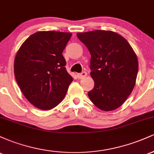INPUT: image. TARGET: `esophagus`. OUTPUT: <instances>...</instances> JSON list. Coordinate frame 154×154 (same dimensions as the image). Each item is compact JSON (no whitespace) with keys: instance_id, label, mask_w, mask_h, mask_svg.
<instances>
[{"instance_id":"obj_1","label":"esophagus","mask_w":154,"mask_h":154,"mask_svg":"<svg viewBox=\"0 0 154 154\" xmlns=\"http://www.w3.org/2000/svg\"><path fill=\"white\" fill-rule=\"evenodd\" d=\"M87 75H88L87 72H81V73H79L77 75V77H78L79 79H83V78H85L86 76H87Z\"/></svg>"}]
</instances>
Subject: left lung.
I'll return each mask as SVG.
<instances>
[{"instance_id":"left-lung-1","label":"left lung","mask_w":154,"mask_h":154,"mask_svg":"<svg viewBox=\"0 0 154 154\" xmlns=\"http://www.w3.org/2000/svg\"><path fill=\"white\" fill-rule=\"evenodd\" d=\"M77 36L91 55L90 69L95 85L88 92L90 100L103 111L117 109L135 87L138 61L133 49L112 31L86 32Z\"/></svg>"}]
</instances>
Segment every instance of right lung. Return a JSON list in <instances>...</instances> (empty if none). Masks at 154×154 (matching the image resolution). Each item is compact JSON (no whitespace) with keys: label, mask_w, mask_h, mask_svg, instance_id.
Segmentation results:
<instances>
[{"label":"right lung","mask_w":154,"mask_h":154,"mask_svg":"<svg viewBox=\"0 0 154 154\" xmlns=\"http://www.w3.org/2000/svg\"><path fill=\"white\" fill-rule=\"evenodd\" d=\"M72 34L41 31L21 45L14 60V75L28 101L42 110L54 109L66 95L72 77L62 52Z\"/></svg>","instance_id":"add662e5"}]
</instances>
